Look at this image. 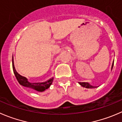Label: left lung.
I'll return each mask as SVG.
<instances>
[{"mask_svg": "<svg viewBox=\"0 0 122 122\" xmlns=\"http://www.w3.org/2000/svg\"><path fill=\"white\" fill-rule=\"evenodd\" d=\"M113 65H114V61H113V63H112V68H111V70H112L113 67ZM79 83V85L80 86H83V87H85V88H88V89H92V88H96L97 87V86H92L91 85H90L88 82H78Z\"/></svg>", "mask_w": 122, "mask_h": 122, "instance_id": "obj_1", "label": "left lung"}]
</instances>
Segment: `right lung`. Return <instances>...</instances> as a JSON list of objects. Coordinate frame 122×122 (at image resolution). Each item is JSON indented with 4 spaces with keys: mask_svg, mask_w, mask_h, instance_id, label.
Instances as JSON below:
<instances>
[{
    "mask_svg": "<svg viewBox=\"0 0 122 122\" xmlns=\"http://www.w3.org/2000/svg\"><path fill=\"white\" fill-rule=\"evenodd\" d=\"M12 68L13 71H14V74H15L16 79H17L19 83L22 86L24 87H28V88H31L32 89L35 90L38 92H43L49 88L51 84L52 83V81L54 80V77L49 79L47 81H43V82H38V83H31L28 80V79L20 75L17 71L14 66V58L12 56Z\"/></svg>",
    "mask_w": 122,
    "mask_h": 122,
    "instance_id": "obj_1",
    "label": "right lung"
}]
</instances>
